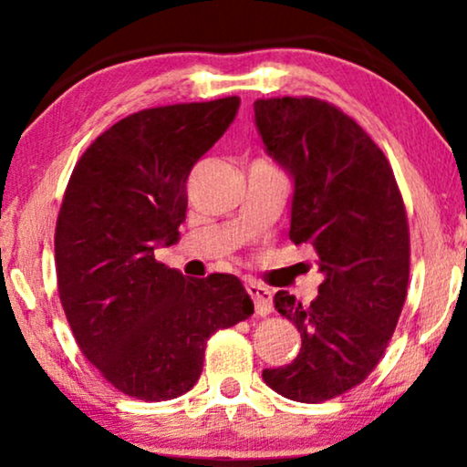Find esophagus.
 I'll list each match as a JSON object with an SVG mask.
<instances>
[{"instance_id":"34e87169","label":"esophagus","mask_w":467,"mask_h":467,"mask_svg":"<svg viewBox=\"0 0 467 467\" xmlns=\"http://www.w3.org/2000/svg\"><path fill=\"white\" fill-rule=\"evenodd\" d=\"M248 296L253 297L254 310H257L259 317H267L272 312V291L267 286L259 283H248L246 285Z\"/></svg>"}]
</instances>
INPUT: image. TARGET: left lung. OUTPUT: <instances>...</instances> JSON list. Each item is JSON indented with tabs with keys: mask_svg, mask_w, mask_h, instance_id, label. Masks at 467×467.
<instances>
[{
	"mask_svg": "<svg viewBox=\"0 0 467 467\" xmlns=\"http://www.w3.org/2000/svg\"><path fill=\"white\" fill-rule=\"evenodd\" d=\"M254 123L296 181L289 238L312 244L325 274L310 304L274 296L302 348L264 380L283 398L321 404L361 385L398 327L410 276L406 206L385 152L329 101L257 99Z\"/></svg>",
	"mask_w": 467,
	"mask_h": 467,
	"instance_id": "left-lung-1",
	"label": "left lung"
}]
</instances>
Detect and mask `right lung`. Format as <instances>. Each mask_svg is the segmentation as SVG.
<instances>
[{
  "label": "right lung",
  "mask_w": 467,
  "mask_h": 467,
  "mask_svg": "<svg viewBox=\"0 0 467 467\" xmlns=\"http://www.w3.org/2000/svg\"><path fill=\"white\" fill-rule=\"evenodd\" d=\"M240 98L146 108L82 152L55 227L57 289L82 355L120 393L174 400L200 379L208 337L246 321L232 274L184 278L155 259L187 214V178Z\"/></svg>",
  "instance_id": "add662e5"
}]
</instances>
